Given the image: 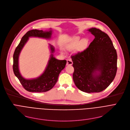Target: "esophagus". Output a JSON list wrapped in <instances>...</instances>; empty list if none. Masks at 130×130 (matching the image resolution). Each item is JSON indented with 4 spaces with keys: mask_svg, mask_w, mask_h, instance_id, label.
<instances>
[{
    "mask_svg": "<svg viewBox=\"0 0 130 130\" xmlns=\"http://www.w3.org/2000/svg\"><path fill=\"white\" fill-rule=\"evenodd\" d=\"M72 64H73V61L71 59L67 60V63H66L67 65H72Z\"/></svg>",
    "mask_w": 130,
    "mask_h": 130,
    "instance_id": "esophagus-1",
    "label": "esophagus"
}]
</instances>
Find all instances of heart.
Returning <instances> with one entry per match:
<instances>
[{"label": "heart", "instance_id": "1", "mask_svg": "<svg viewBox=\"0 0 130 130\" xmlns=\"http://www.w3.org/2000/svg\"><path fill=\"white\" fill-rule=\"evenodd\" d=\"M88 45V40L87 38H83L80 40L79 37H75L69 44L67 45L66 48L70 51L75 48L76 52H82L86 48Z\"/></svg>", "mask_w": 130, "mask_h": 130}]
</instances>
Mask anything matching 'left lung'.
Returning <instances> with one entry per match:
<instances>
[{
	"label": "left lung",
	"mask_w": 130,
	"mask_h": 130,
	"mask_svg": "<svg viewBox=\"0 0 130 130\" xmlns=\"http://www.w3.org/2000/svg\"><path fill=\"white\" fill-rule=\"evenodd\" d=\"M95 36L88 48L72 56L74 68L73 78L80 91L99 93L114 80L117 71V51L107 34L99 29L87 30Z\"/></svg>",
	"instance_id": "left-lung-1"
}]
</instances>
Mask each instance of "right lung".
I'll use <instances>...</instances> for the list:
<instances>
[{
  "label": "right lung",
  "mask_w": 130,
  "mask_h": 130,
  "mask_svg": "<svg viewBox=\"0 0 130 130\" xmlns=\"http://www.w3.org/2000/svg\"><path fill=\"white\" fill-rule=\"evenodd\" d=\"M53 30L43 31L33 29L28 31L22 37L16 47L13 55V71L15 76L19 80L25 89L31 92H45L51 90L57 82L59 74L65 67L67 61L59 60L54 57V47L49 44L50 57L45 69L40 76L36 78L27 79L21 74L19 69V57L20 54L30 37H38L46 39H51Z\"/></svg>",
  "instance_id": "right-lung-1"
}]
</instances>
